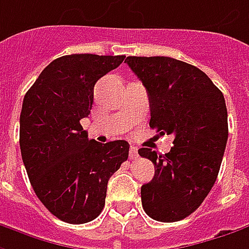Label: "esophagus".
Returning a JSON list of instances; mask_svg holds the SVG:
<instances>
[{"instance_id": "34e87169", "label": "esophagus", "mask_w": 249, "mask_h": 249, "mask_svg": "<svg viewBox=\"0 0 249 249\" xmlns=\"http://www.w3.org/2000/svg\"><path fill=\"white\" fill-rule=\"evenodd\" d=\"M129 159L131 160H136L138 159V147L136 146H131V149H129Z\"/></svg>"}]
</instances>
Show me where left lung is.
Here are the masks:
<instances>
[{
  "instance_id": "8db88e82",
  "label": "left lung",
  "mask_w": 249,
  "mask_h": 249,
  "mask_svg": "<svg viewBox=\"0 0 249 249\" xmlns=\"http://www.w3.org/2000/svg\"><path fill=\"white\" fill-rule=\"evenodd\" d=\"M149 96L150 128L174 136L166 155L149 147L138 153L155 164L141 188L146 214L178 222L200 206L217 178L229 136L223 93L199 68L170 57H126Z\"/></svg>"
}]
</instances>
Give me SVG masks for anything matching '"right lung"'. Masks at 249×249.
Here are the masks:
<instances>
[{
  "label": "right lung",
  "instance_id": "add662e5",
  "mask_svg": "<svg viewBox=\"0 0 249 249\" xmlns=\"http://www.w3.org/2000/svg\"><path fill=\"white\" fill-rule=\"evenodd\" d=\"M124 55L71 54L49 64L27 90L19 143L37 198L71 224L92 222L103 211L107 182L128 159L129 143H99L81 120L90 114L93 89Z\"/></svg>",
  "mask_w": 249,
  "mask_h": 249
}]
</instances>
